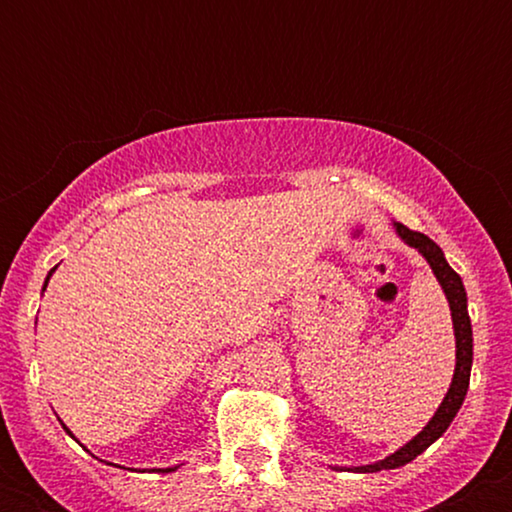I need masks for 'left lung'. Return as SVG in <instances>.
<instances>
[{
	"instance_id": "8db88e82",
	"label": "left lung",
	"mask_w": 512,
	"mask_h": 512,
	"mask_svg": "<svg viewBox=\"0 0 512 512\" xmlns=\"http://www.w3.org/2000/svg\"><path fill=\"white\" fill-rule=\"evenodd\" d=\"M397 236L409 245V248H416L421 255L426 257V262L431 264L433 274H436L440 289H443L445 298L450 303V315H452V330H455V375H452V383L448 395L443 397L440 407L433 419L424 426V431L416 433L414 438L409 440L407 445L387 455L385 460L373 462V464H363V467H351V472H383V469H397L404 467V464L419 457L428 445H433L436 440L448 431V426L452 424V419L460 411L464 395H467L469 387V373H472V322H469V313H467V291H464V284L460 279V274L450 267L448 260H445L443 250L433 243L431 238L424 236L419 231H409L407 226L402 223H395ZM349 469V467H346Z\"/></svg>"
}]
</instances>
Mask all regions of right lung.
Returning a JSON list of instances; mask_svg holds the SVG:
<instances>
[{
    "instance_id": "add662e5",
    "label": "right lung",
    "mask_w": 512,
    "mask_h": 512,
    "mask_svg": "<svg viewBox=\"0 0 512 512\" xmlns=\"http://www.w3.org/2000/svg\"><path fill=\"white\" fill-rule=\"evenodd\" d=\"M55 269L57 267H52L50 269V274H48V279H45V284H43V291L45 289H48V281H50V276H52V272H55ZM64 426V424H62ZM64 431H67L69 433V436H72V431H69V428L67 426H64ZM74 438V436H72ZM105 464H113V462H105ZM113 467H120V464H113ZM122 469H125V467H122ZM175 469H178V467H168V469H156V472H175Z\"/></svg>"
}]
</instances>
